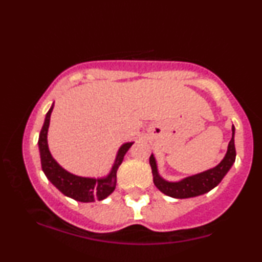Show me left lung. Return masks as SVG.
<instances>
[{
  "label": "left lung",
  "mask_w": 262,
  "mask_h": 262,
  "mask_svg": "<svg viewBox=\"0 0 262 262\" xmlns=\"http://www.w3.org/2000/svg\"><path fill=\"white\" fill-rule=\"evenodd\" d=\"M231 130H233V137H231L229 145H228L227 154H225L223 160L221 161V164L218 166H215L214 169H210L208 171H204L202 173H198V175L187 177V179L182 180V181L167 182L165 180H162L158 173L154 155L150 156L149 162L150 166H151L154 185L160 189L162 193L173 198L196 197L200 196V194L207 193L210 189L214 188L223 180V177L227 175L231 165L235 161L236 151L235 145H234V130H235L234 125L231 128Z\"/></svg>",
  "instance_id": "1"
}]
</instances>
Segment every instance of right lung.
<instances>
[{
	"instance_id": "1",
	"label": "right lung",
	"mask_w": 262,
	"mask_h": 262,
	"mask_svg": "<svg viewBox=\"0 0 262 262\" xmlns=\"http://www.w3.org/2000/svg\"><path fill=\"white\" fill-rule=\"evenodd\" d=\"M54 106L47 113L45 121L39 134V151H40L41 169H43L45 176L50 182L59 189L65 196L73 198L79 202H93V201H102L110 196L114 191L117 185V170L121 166L124 155L133 145V143L123 144L117 155L116 161L111 170L110 175L104 179H89V177H80L62 169L61 166L53 159L48 148V128H49L50 116Z\"/></svg>"
}]
</instances>
